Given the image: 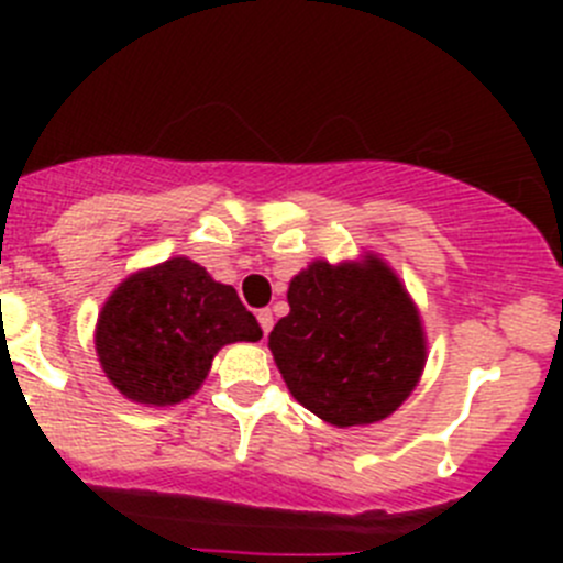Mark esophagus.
Segmentation results:
<instances>
[{
	"label": "esophagus",
	"mask_w": 563,
	"mask_h": 563,
	"mask_svg": "<svg viewBox=\"0 0 563 563\" xmlns=\"http://www.w3.org/2000/svg\"><path fill=\"white\" fill-rule=\"evenodd\" d=\"M255 318H258V323H261V329H264V334H269L272 332V310H258V313H255Z\"/></svg>",
	"instance_id": "esophagus-1"
}]
</instances>
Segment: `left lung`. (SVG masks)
<instances>
[{
	"instance_id": "left-lung-1",
	"label": "left lung",
	"mask_w": 563,
	"mask_h": 563,
	"mask_svg": "<svg viewBox=\"0 0 563 563\" xmlns=\"http://www.w3.org/2000/svg\"><path fill=\"white\" fill-rule=\"evenodd\" d=\"M269 351L294 400L334 428L376 424L408 400L428 362L417 302L378 253L316 258L288 283Z\"/></svg>"
}]
</instances>
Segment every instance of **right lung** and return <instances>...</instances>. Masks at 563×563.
I'll return each mask as SVG.
<instances>
[{
  "instance_id": "right-lung-1",
  "label": "right lung",
  "mask_w": 563,
  "mask_h": 563,
  "mask_svg": "<svg viewBox=\"0 0 563 563\" xmlns=\"http://www.w3.org/2000/svg\"><path fill=\"white\" fill-rule=\"evenodd\" d=\"M234 286L174 255L124 277L100 308L95 351L113 389L166 408L201 389L223 345L261 340Z\"/></svg>"
}]
</instances>
